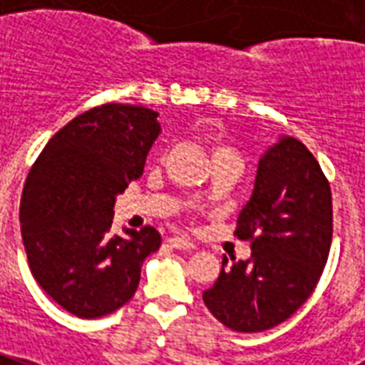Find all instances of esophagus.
Instances as JSON below:
<instances>
[{
	"instance_id": "obj_1",
	"label": "esophagus",
	"mask_w": 365,
	"mask_h": 365,
	"mask_svg": "<svg viewBox=\"0 0 365 365\" xmlns=\"http://www.w3.org/2000/svg\"><path fill=\"white\" fill-rule=\"evenodd\" d=\"M167 243L171 245L173 249H180V251H192V249H196V245L186 237H171Z\"/></svg>"
}]
</instances>
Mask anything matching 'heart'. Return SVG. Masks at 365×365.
<instances>
[{"mask_svg": "<svg viewBox=\"0 0 365 365\" xmlns=\"http://www.w3.org/2000/svg\"><path fill=\"white\" fill-rule=\"evenodd\" d=\"M215 157H233V159H237L239 161L237 151L233 150L231 145H225V143L222 142H215L214 145H212V159H215Z\"/></svg>", "mask_w": 365, "mask_h": 365, "instance_id": "b5f03b06", "label": "heart"}]
</instances>
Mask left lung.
<instances>
[{
    "label": "left lung",
    "instance_id": "obj_1",
    "mask_svg": "<svg viewBox=\"0 0 365 365\" xmlns=\"http://www.w3.org/2000/svg\"><path fill=\"white\" fill-rule=\"evenodd\" d=\"M235 235L251 241V259H231L227 268L223 257L222 272L202 297L231 331H268L307 302L331 251V186L299 140L280 135L260 155Z\"/></svg>",
    "mask_w": 365,
    "mask_h": 365
}]
</instances>
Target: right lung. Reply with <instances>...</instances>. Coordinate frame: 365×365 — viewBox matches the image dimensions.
<instances>
[{
	"label": "right lung",
	"instance_id": "add662e5",
	"mask_svg": "<svg viewBox=\"0 0 365 365\" xmlns=\"http://www.w3.org/2000/svg\"><path fill=\"white\" fill-rule=\"evenodd\" d=\"M159 114L138 105L95 106L56 132L26 177L21 233L29 267L58 305L81 319L120 309L143 260L161 247L155 227L114 235V202L140 179L161 134Z\"/></svg>",
	"mask_w": 365,
	"mask_h": 365
}]
</instances>
